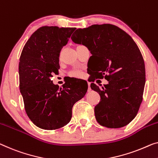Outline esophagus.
Wrapping results in <instances>:
<instances>
[{
    "label": "esophagus",
    "instance_id": "1",
    "mask_svg": "<svg viewBox=\"0 0 158 158\" xmlns=\"http://www.w3.org/2000/svg\"><path fill=\"white\" fill-rule=\"evenodd\" d=\"M91 87H90V83H89L88 82V91H91Z\"/></svg>",
    "mask_w": 158,
    "mask_h": 158
}]
</instances>
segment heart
<instances>
[{
  "label": "heart",
  "mask_w": 158,
  "mask_h": 158,
  "mask_svg": "<svg viewBox=\"0 0 158 158\" xmlns=\"http://www.w3.org/2000/svg\"><path fill=\"white\" fill-rule=\"evenodd\" d=\"M69 74L71 76H74V77H79L81 75V72L79 71V70H73V71L70 72Z\"/></svg>",
  "instance_id": "obj_1"
}]
</instances>
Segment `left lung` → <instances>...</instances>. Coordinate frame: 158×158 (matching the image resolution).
I'll use <instances>...</instances> for the list:
<instances>
[{"label": "left lung", "instance_id": "obj_1", "mask_svg": "<svg viewBox=\"0 0 158 158\" xmlns=\"http://www.w3.org/2000/svg\"><path fill=\"white\" fill-rule=\"evenodd\" d=\"M83 44L92 55L89 62L95 66V77L109 81L101 89L100 102L94 108L96 121L110 128H122L133 121L143 101L145 83L143 57L132 37L111 24L93 25L77 29L71 37Z\"/></svg>", "mask_w": 158, "mask_h": 158}]
</instances>
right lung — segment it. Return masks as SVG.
Returning a JSON list of instances; mask_svg holds the SVG:
<instances>
[{"label":"right lung","instance_id":"1","mask_svg":"<svg viewBox=\"0 0 158 158\" xmlns=\"http://www.w3.org/2000/svg\"><path fill=\"white\" fill-rule=\"evenodd\" d=\"M76 27L43 26L25 43L19 62L20 90L25 112L35 126L55 130L70 121L72 107L85 95L88 84L72 78L62 87L51 81L52 73L60 69L59 59L63 47Z\"/></svg>","mask_w":158,"mask_h":158}]
</instances>
